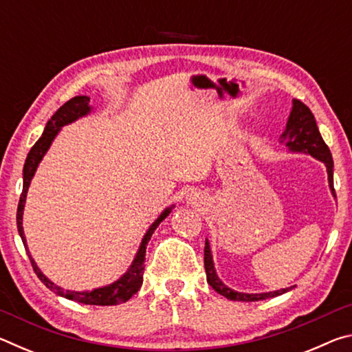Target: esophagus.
<instances>
[{
	"label": "esophagus",
	"instance_id": "obj_1",
	"mask_svg": "<svg viewBox=\"0 0 352 352\" xmlns=\"http://www.w3.org/2000/svg\"><path fill=\"white\" fill-rule=\"evenodd\" d=\"M195 199H197V195H189V201H192Z\"/></svg>",
	"mask_w": 352,
	"mask_h": 352
}]
</instances>
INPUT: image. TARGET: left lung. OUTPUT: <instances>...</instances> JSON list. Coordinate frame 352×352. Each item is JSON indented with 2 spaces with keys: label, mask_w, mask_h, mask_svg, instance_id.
Listing matches in <instances>:
<instances>
[{
  "label": "left lung",
  "mask_w": 352,
  "mask_h": 352,
  "mask_svg": "<svg viewBox=\"0 0 352 352\" xmlns=\"http://www.w3.org/2000/svg\"><path fill=\"white\" fill-rule=\"evenodd\" d=\"M285 147L294 153H306L311 157L317 158L318 162L326 166L327 170V182H329V189L336 199V190H333V162L329 147L326 146L320 135V130L315 122V118L309 107L301 102V100L294 99V105H292V111L285 124V130L281 135V141ZM205 270H206V281L211 287L217 292V294L223 295L231 301H261L267 300V298H273L278 295H283L289 292L292 287L273 290V292H262V294H243V292H236L230 289L228 285L222 283V279L217 276L216 269H214V261L210 242H205Z\"/></svg>",
  "instance_id": "8db88e82"
}]
</instances>
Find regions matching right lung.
<instances>
[{"label": "right lung", "mask_w": 352, "mask_h": 352, "mask_svg": "<svg viewBox=\"0 0 352 352\" xmlns=\"http://www.w3.org/2000/svg\"><path fill=\"white\" fill-rule=\"evenodd\" d=\"M93 107L90 105V98L88 96H76L73 99H69L67 104H63L60 109H58L50 121L46 122L45 132L41 133L38 141L32 146L31 151H29L26 162H25V168H23V192L19 201V210H16V226H19V233L23 243H25V248L28 252L29 259H31L32 269L37 273V276L40 278V281L43 283L47 289L54 292L58 296L68 298V300H73L77 302H82V305H93V306H116L121 305V302L129 301L136 292L140 290L141 284H142V275H144V261H146V247L151 237L153 234V231L157 230V226L163 222V220L169 216L172 208L174 205L166 208V210L160 214L158 219L148 226V230L146 231L144 237L140 243L138 252L135 254V259L132 262V265L129 267L127 272L124 275L116 279L115 283L107 284L104 287H98L93 290H85V292H77V290H65L60 285H57L51 281L50 278H46L41 270L35 264V261L32 259V256L29 254L28 250V243H26V237H25V231H23V211H25V205H26V195H28V189L29 184H31L32 178L35 175V170H37L38 164L41 160H43L45 153L47 152V148L51 147L52 141L56 140V136L60 132V129L63 126H68V124L77 121L79 118L87 116L88 113H91Z\"/></svg>", "instance_id": "add662e5"}]
</instances>
